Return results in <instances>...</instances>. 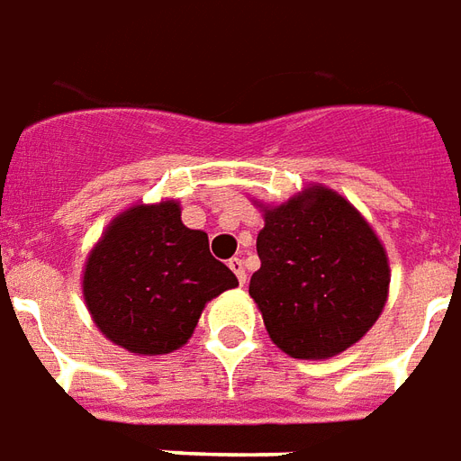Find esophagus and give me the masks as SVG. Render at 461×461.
<instances>
[{
	"mask_svg": "<svg viewBox=\"0 0 461 461\" xmlns=\"http://www.w3.org/2000/svg\"><path fill=\"white\" fill-rule=\"evenodd\" d=\"M230 268L237 274V278H240V283L244 285L247 283V268H244V261H241L240 257L230 258Z\"/></svg>",
	"mask_w": 461,
	"mask_h": 461,
	"instance_id": "1",
	"label": "esophagus"
}]
</instances>
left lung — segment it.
I'll return each instance as SVG.
<instances>
[{
	"instance_id": "obj_1",
	"label": "left lung",
	"mask_w": 461,
	"mask_h": 461,
	"mask_svg": "<svg viewBox=\"0 0 461 461\" xmlns=\"http://www.w3.org/2000/svg\"><path fill=\"white\" fill-rule=\"evenodd\" d=\"M257 251L261 268L249 295L268 337L293 359H330L349 349L386 305V249L357 207L330 187L310 185L264 207Z\"/></svg>"
}]
</instances>
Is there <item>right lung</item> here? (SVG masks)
Instances as JSON below:
<instances>
[{"label": "right lung", "instance_id": "add662e5", "mask_svg": "<svg viewBox=\"0 0 461 461\" xmlns=\"http://www.w3.org/2000/svg\"><path fill=\"white\" fill-rule=\"evenodd\" d=\"M240 281L210 254L207 234L180 220V204H134L92 247L85 305L109 342L139 357L180 349L204 305Z\"/></svg>", "mask_w": 461, "mask_h": 461}]
</instances>
